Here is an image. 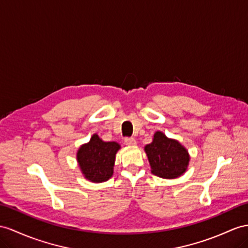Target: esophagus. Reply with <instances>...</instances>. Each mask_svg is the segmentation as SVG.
I'll return each mask as SVG.
<instances>
[{"label":"esophagus","instance_id":"34e87169","mask_svg":"<svg viewBox=\"0 0 248 248\" xmlns=\"http://www.w3.org/2000/svg\"><path fill=\"white\" fill-rule=\"evenodd\" d=\"M124 143L126 145H135L136 144V140L133 137H125L124 138Z\"/></svg>","mask_w":248,"mask_h":248}]
</instances>
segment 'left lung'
I'll use <instances>...</instances> for the list:
<instances>
[{"label": "left lung", "mask_w": 248, "mask_h": 248, "mask_svg": "<svg viewBox=\"0 0 248 248\" xmlns=\"http://www.w3.org/2000/svg\"><path fill=\"white\" fill-rule=\"evenodd\" d=\"M152 174L166 179H174L186 170L189 156L186 148L161 132H156L153 142L144 148Z\"/></svg>", "instance_id": "left-lung-1"}]
</instances>
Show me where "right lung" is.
Returning <instances> with one entry per match:
<instances>
[{"mask_svg":"<svg viewBox=\"0 0 248 248\" xmlns=\"http://www.w3.org/2000/svg\"><path fill=\"white\" fill-rule=\"evenodd\" d=\"M120 149L117 142H106L94 134L87 144L78 152V161L82 174L93 182L107 181L113 175L116 152Z\"/></svg>","mask_w":248,"mask_h":248,"instance_id":"right-lung-1","label":"right lung"}]
</instances>
